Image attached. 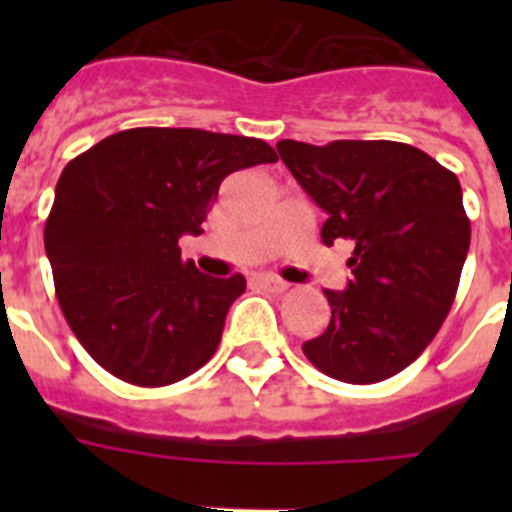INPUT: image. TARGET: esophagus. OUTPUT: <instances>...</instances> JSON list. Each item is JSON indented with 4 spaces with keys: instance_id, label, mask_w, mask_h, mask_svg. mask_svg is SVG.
I'll use <instances>...</instances> for the list:
<instances>
[{
    "instance_id": "esophagus-1",
    "label": "esophagus",
    "mask_w": 512,
    "mask_h": 512,
    "mask_svg": "<svg viewBox=\"0 0 512 512\" xmlns=\"http://www.w3.org/2000/svg\"><path fill=\"white\" fill-rule=\"evenodd\" d=\"M253 282L259 284V287L269 289V292H284V289H287V282H282V279L277 277H269V274H261V277H256Z\"/></svg>"
}]
</instances>
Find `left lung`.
<instances>
[{"mask_svg": "<svg viewBox=\"0 0 512 512\" xmlns=\"http://www.w3.org/2000/svg\"><path fill=\"white\" fill-rule=\"evenodd\" d=\"M277 151L328 215L325 246H354V277L343 292L325 289L330 323L302 351L348 384L395 377L423 354L454 305L472 235L459 179L395 140H279Z\"/></svg>", "mask_w": 512, "mask_h": 512, "instance_id": "1", "label": "left lung"}]
</instances>
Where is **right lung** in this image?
I'll return each instance as SVG.
<instances>
[{"instance_id": "1", "label": "right lung", "mask_w": 512, "mask_h": 512, "mask_svg": "<svg viewBox=\"0 0 512 512\" xmlns=\"http://www.w3.org/2000/svg\"><path fill=\"white\" fill-rule=\"evenodd\" d=\"M269 143L197 128H133L66 164L45 220L58 305L87 354L117 379L166 387L217 351L243 274L182 261L233 171L274 164Z\"/></svg>"}]
</instances>
